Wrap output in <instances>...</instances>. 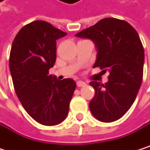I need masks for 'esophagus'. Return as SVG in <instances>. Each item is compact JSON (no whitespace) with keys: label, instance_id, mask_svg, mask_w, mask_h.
<instances>
[{"label":"esophagus","instance_id":"34e87169","mask_svg":"<svg viewBox=\"0 0 150 150\" xmlns=\"http://www.w3.org/2000/svg\"><path fill=\"white\" fill-rule=\"evenodd\" d=\"M76 84H77L78 87H84V86H86V83L84 82H83V81H78L76 83Z\"/></svg>","mask_w":150,"mask_h":150}]
</instances>
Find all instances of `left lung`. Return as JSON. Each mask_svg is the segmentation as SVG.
<instances>
[{
    "label": "left lung",
    "instance_id": "left-lung-1",
    "mask_svg": "<svg viewBox=\"0 0 150 150\" xmlns=\"http://www.w3.org/2000/svg\"><path fill=\"white\" fill-rule=\"evenodd\" d=\"M76 37L93 41L98 52L93 67L110 73L105 84L90 83L96 91L90 102L92 115L107 123L120 119L134 102L142 82L144 49L137 31L127 22L109 17Z\"/></svg>",
    "mask_w": 150,
    "mask_h": 150
}]
</instances>
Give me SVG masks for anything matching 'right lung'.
Returning <instances> with one entry per match:
<instances>
[{"label":"right lung","mask_w":150,"mask_h":150,"mask_svg":"<svg viewBox=\"0 0 150 150\" xmlns=\"http://www.w3.org/2000/svg\"><path fill=\"white\" fill-rule=\"evenodd\" d=\"M66 32L45 21L23 26L10 52L9 69L18 99L28 114L45 126H54L67 116L76 88L71 78L59 81L49 74L56 60V40Z\"/></svg>","instance_id":"obj_1"}]
</instances>
